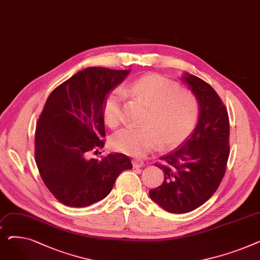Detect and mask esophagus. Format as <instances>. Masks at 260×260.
<instances>
[{
	"instance_id": "34e87169",
	"label": "esophagus",
	"mask_w": 260,
	"mask_h": 260,
	"mask_svg": "<svg viewBox=\"0 0 260 260\" xmlns=\"http://www.w3.org/2000/svg\"><path fill=\"white\" fill-rule=\"evenodd\" d=\"M132 163H133L134 168H143V166H144L143 160H140V159H134L132 161Z\"/></svg>"
}]
</instances>
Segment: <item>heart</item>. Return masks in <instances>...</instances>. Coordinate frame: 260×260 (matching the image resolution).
<instances>
[{"mask_svg": "<svg viewBox=\"0 0 260 260\" xmlns=\"http://www.w3.org/2000/svg\"><path fill=\"white\" fill-rule=\"evenodd\" d=\"M127 90L135 98L145 102L149 108L143 126H127L115 133L111 146L117 152L141 157L160 142L162 147L181 143L195 127L198 117L196 95L160 75H147L136 80ZM121 89L114 90L104 104L106 124L115 127L123 119Z\"/></svg>", "mask_w": 260, "mask_h": 260, "instance_id": "heart-1", "label": "heart"}]
</instances>
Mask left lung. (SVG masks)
<instances>
[{
    "label": "left lung",
    "instance_id": "1",
    "mask_svg": "<svg viewBox=\"0 0 260 260\" xmlns=\"http://www.w3.org/2000/svg\"><path fill=\"white\" fill-rule=\"evenodd\" d=\"M181 80L196 95L199 105L194 132L179 148L162 156L155 165L163 171V183L149 197L170 213L194 211L219 186L230 155L228 111L214 88L200 78L183 74Z\"/></svg>",
    "mask_w": 260,
    "mask_h": 260
}]
</instances>
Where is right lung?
Returning <instances> with one entry per match:
<instances>
[{
    "mask_svg": "<svg viewBox=\"0 0 260 260\" xmlns=\"http://www.w3.org/2000/svg\"><path fill=\"white\" fill-rule=\"evenodd\" d=\"M131 70L88 67L52 90L38 120L35 157L50 193L65 206L88 207L105 198L118 176L133 168L131 159L112 153L90 158L104 146L107 94ZM101 154V153H100Z\"/></svg>",
    "mask_w": 260,
    "mask_h": 260,
    "instance_id": "add662e5",
    "label": "right lung"
}]
</instances>
